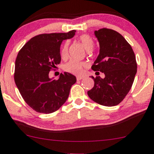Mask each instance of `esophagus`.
Masks as SVG:
<instances>
[{
  "instance_id": "1",
  "label": "esophagus",
  "mask_w": 154,
  "mask_h": 154,
  "mask_svg": "<svg viewBox=\"0 0 154 154\" xmlns=\"http://www.w3.org/2000/svg\"><path fill=\"white\" fill-rule=\"evenodd\" d=\"M82 79H83V77H79V76H77V80H82Z\"/></svg>"
}]
</instances>
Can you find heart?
Here are the masks:
<instances>
[{
    "label": "heart",
    "instance_id": "1",
    "mask_svg": "<svg viewBox=\"0 0 154 154\" xmlns=\"http://www.w3.org/2000/svg\"><path fill=\"white\" fill-rule=\"evenodd\" d=\"M79 40L81 42V43L83 45L85 48L88 51H91L93 50L94 47V42L93 38L90 36L86 34H82L79 36ZM68 47H69V42H66L64 43L63 47H62L60 55L63 58H66L68 55ZM87 63L83 61H78L75 60H69L68 63H66L64 66V69L66 72L72 73L77 75H80L84 72V70L87 67Z\"/></svg>",
    "mask_w": 154,
    "mask_h": 154
}]
</instances>
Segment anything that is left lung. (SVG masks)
I'll list each match as a JSON object with an SVG mask.
<instances>
[{
    "label": "left lung",
    "instance_id": "left-lung-1",
    "mask_svg": "<svg viewBox=\"0 0 154 154\" xmlns=\"http://www.w3.org/2000/svg\"><path fill=\"white\" fill-rule=\"evenodd\" d=\"M100 52L91 69L96 74L103 72L104 79L96 77L94 86L88 91L94 102L112 107L120 104L129 92L135 74L137 61L131 45L116 30L101 28L96 30Z\"/></svg>",
    "mask_w": 154,
    "mask_h": 154
}]
</instances>
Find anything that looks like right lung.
<instances>
[{
	"label": "right lung",
	"instance_id": "1",
	"mask_svg": "<svg viewBox=\"0 0 154 154\" xmlns=\"http://www.w3.org/2000/svg\"><path fill=\"white\" fill-rule=\"evenodd\" d=\"M68 33H42L33 37L21 48L15 60L14 78L22 97L37 112L57 111L68 99L76 77L64 72L58 80H50L49 73L60 63L61 42L72 38Z\"/></svg>",
	"mask_w": 154,
	"mask_h": 154
}]
</instances>
